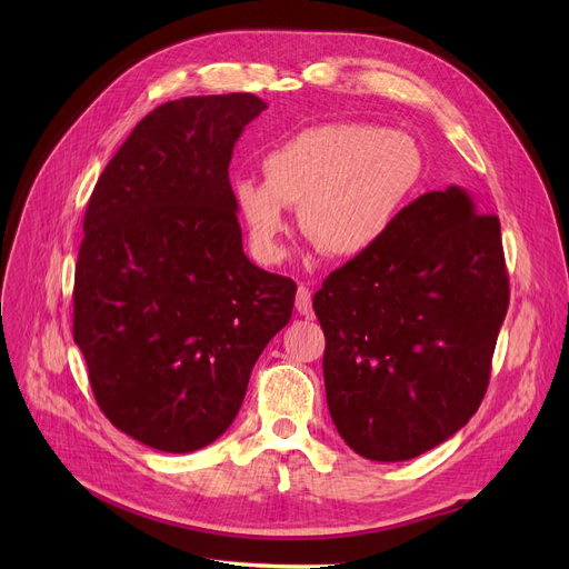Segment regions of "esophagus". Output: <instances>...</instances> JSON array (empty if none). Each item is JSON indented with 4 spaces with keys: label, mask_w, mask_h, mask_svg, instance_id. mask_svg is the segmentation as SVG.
<instances>
[{
    "label": "esophagus",
    "mask_w": 569,
    "mask_h": 569,
    "mask_svg": "<svg viewBox=\"0 0 569 569\" xmlns=\"http://www.w3.org/2000/svg\"><path fill=\"white\" fill-rule=\"evenodd\" d=\"M295 309H297V313L300 316H313V307H311V290L305 286V283H300L297 286V297H295Z\"/></svg>",
    "instance_id": "obj_1"
}]
</instances>
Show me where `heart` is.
Listing matches in <instances>:
<instances>
[{
    "instance_id": "1",
    "label": "heart",
    "mask_w": 569,
    "mask_h": 569,
    "mask_svg": "<svg viewBox=\"0 0 569 569\" xmlns=\"http://www.w3.org/2000/svg\"><path fill=\"white\" fill-rule=\"evenodd\" d=\"M264 182L237 179L234 202L258 260L283 258L288 207L327 256L352 258L392 228L422 177L417 144L367 124H320L269 149Z\"/></svg>"
}]
</instances>
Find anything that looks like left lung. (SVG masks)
I'll return each mask as SVG.
<instances>
[{"label": "left lung", "mask_w": 569, "mask_h": 569, "mask_svg": "<svg viewBox=\"0 0 569 569\" xmlns=\"http://www.w3.org/2000/svg\"><path fill=\"white\" fill-rule=\"evenodd\" d=\"M510 305L500 221L450 187L403 207L322 281V376L337 431L371 461H408L480 408Z\"/></svg>", "instance_id": "8db88e82"}]
</instances>
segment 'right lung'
Segmentation results:
<instances>
[{
	"mask_svg": "<svg viewBox=\"0 0 569 569\" xmlns=\"http://www.w3.org/2000/svg\"><path fill=\"white\" fill-rule=\"evenodd\" d=\"M267 108L187 97L142 117L87 202L73 341L108 420L161 452L214 442L251 369L288 325L297 286L242 249L232 147Z\"/></svg>",
	"mask_w": 569,
	"mask_h": 569,
	"instance_id": "obj_1",
	"label": "right lung"
}]
</instances>
